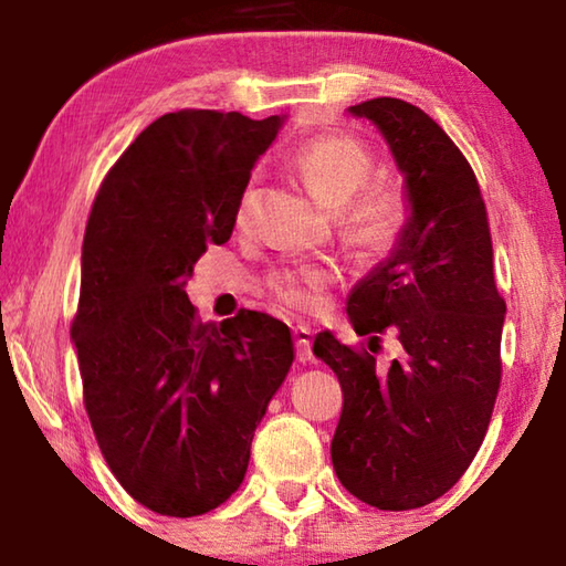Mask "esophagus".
<instances>
[{"instance_id":"obj_1","label":"esophagus","mask_w":566,"mask_h":566,"mask_svg":"<svg viewBox=\"0 0 566 566\" xmlns=\"http://www.w3.org/2000/svg\"><path fill=\"white\" fill-rule=\"evenodd\" d=\"M294 347L296 359L310 361L312 359V329L310 327H294Z\"/></svg>"}]
</instances>
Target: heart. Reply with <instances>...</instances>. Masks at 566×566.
I'll use <instances>...</instances> for the list:
<instances>
[{"label":"heart","instance_id":"b5f03b06","mask_svg":"<svg viewBox=\"0 0 566 566\" xmlns=\"http://www.w3.org/2000/svg\"><path fill=\"white\" fill-rule=\"evenodd\" d=\"M304 185L329 209H337V237L359 262H379L405 242L415 219V195L401 177H375L377 157L361 139L334 132L306 142L292 157ZM256 205V177L237 197L234 222L244 227ZM334 280L327 264L282 266L266 276L272 296L286 310L304 312L317 304Z\"/></svg>","mask_w":566,"mask_h":566}]
</instances>
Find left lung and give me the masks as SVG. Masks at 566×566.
I'll return each instance as SVG.
<instances>
[{
  "label": "left lung",
  "mask_w": 566,
  "mask_h": 566,
  "mask_svg": "<svg viewBox=\"0 0 566 566\" xmlns=\"http://www.w3.org/2000/svg\"><path fill=\"white\" fill-rule=\"evenodd\" d=\"M349 112L385 134L415 195V219L395 256L347 304L369 349L391 328L400 357L379 368L364 342L349 347L329 332L314 339L344 399L332 464L357 500L417 510L452 490L484 442L502 381L506 302L494 282L482 189L447 132L395 97Z\"/></svg>",
  "instance_id": "1"
}]
</instances>
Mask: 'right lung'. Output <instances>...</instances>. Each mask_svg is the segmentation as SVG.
Returning a JSON list of instances; mask_svg holds the SVG:
<instances>
[{
  "mask_svg": "<svg viewBox=\"0 0 566 566\" xmlns=\"http://www.w3.org/2000/svg\"><path fill=\"white\" fill-rule=\"evenodd\" d=\"M280 117L169 112L104 175L82 244L72 339L102 457L165 516L214 510L242 484L266 405L292 367L286 324L239 312L202 324L185 292Z\"/></svg>",
  "mask_w": 566,
  "mask_h": 566,
  "instance_id": "add662e5",
  "label": "right lung"
}]
</instances>
